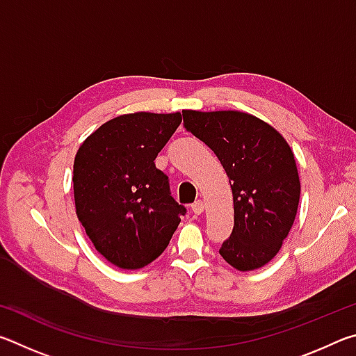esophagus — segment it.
<instances>
[{
  "label": "esophagus",
  "mask_w": 356,
  "mask_h": 356,
  "mask_svg": "<svg viewBox=\"0 0 356 356\" xmlns=\"http://www.w3.org/2000/svg\"><path fill=\"white\" fill-rule=\"evenodd\" d=\"M191 210H193V213H195V215H201L204 212V202L200 200V201H196L195 204H191Z\"/></svg>",
  "instance_id": "1"
}]
</instances>
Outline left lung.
<instances>
[{
	"instance_id": "left-lung-1",
	"label": "left lung",
	"mask_w": 356,
	"mask_h": 356,
	"mask_svg": "<svg viewBox=\"0 0 356 356\" xmlns=\"http://www.w3.org/2000/svg\"><path fill=\"white\" fill-rule=\"evenodd\" d=\"M182 114L185 129L213 150L231 184L234 229L221 257L240 272L264 267L297 215L300 179L291 147L272 125L248 113Z\"/></svg>"
}]
</instances>
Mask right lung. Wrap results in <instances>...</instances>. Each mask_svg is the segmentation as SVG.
Instances as JSON below:
<instances>
[{
    "mask_svg": "<svg viewBox=\"0 0 356 356\" xmlns=\"http://www.w3.org/2000/svg\"><path fill=\"white\" fill-rule=\"evenodd\" d=\"M180 122V113L122 114L100 125L75 155L76 216L95 250L119 268L155 261L186 213L154 161Z\"/></svg>",
    "mask_w": 356,
    "mask_h": 356,
    "instance_id": "right-lung-1",
    "label": "right lung"
}]
</instances>
